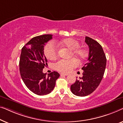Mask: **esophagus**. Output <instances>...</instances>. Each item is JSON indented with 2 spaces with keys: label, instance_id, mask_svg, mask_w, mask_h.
I'll use <instances>...</instances> for the list:
<instances>
[{
  "label": "esophagus",
  "instance_id": "1",
  "mask_svg": "<svg viewBox=\"0 0 123 123\" xmlns=\"http://www.w3.org/2000/svg\"><path fill=\"white\" fill-rule=\"evenodd\" d=\"M60 75H61L67 76V75H68V74H66V73H61V74H60Z\"/></svg>",
  "mask_w": 123,
  "mask_h": 123
}]
</instances>
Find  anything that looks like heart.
Wrapping results in <instances>:
<instances>
[{
	"mask_svg": "<svg viewBox=\"0 0 123 123\" xmlns=\"http://www.w3.org/2000/svg\"><path fill=\"white\" fill-rule=\"evenodd\" d=\"M58 44L63 47L68 48L71 51V56H73L79 61H82L87 56V52L84 48L79 47L78 41L73 38H67L61 41ZM44 55L48 59L54 60L58 56V49L55 43L50 42L45 46L44 49ZM78 65L76 59L70 60H62L55 63V67L57 70L62 72H68Z\"/></svg>",
	"mask_w": 123,
	"mask_h": 123,
	"instance_id": "heart-1",
	"label": "heart"
}]
</instances>
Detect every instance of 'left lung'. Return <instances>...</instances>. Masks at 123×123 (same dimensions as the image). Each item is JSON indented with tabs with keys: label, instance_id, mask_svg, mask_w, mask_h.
Masks as SVG:
<instances>
[{
	"label": "left lung",
	"instance_id": "8db88e82",
	"mask_svg": "<svg viewBox=\"0 0 123 123\" xmlns=\"http://www.w3.org/2000/svg\"><path fill=\"white\" fill-rule=\"evenodd\" d=\"M89 48L88 62L82 68V77L71 86V92L78 96H85L95 90L103 79L106 58L101 45L94 39L85 37Z\"/></svg>",
	"mask_w": 123,
	"mask_h": 123
}]
</instances>
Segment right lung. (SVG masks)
<instances>
[{
    "label": "right lung",
    "mask_w": 123,
    "mask_h": 123,
    "mask_svg": "<svg viewBox=\"0 0 123 123\" xmlns=\"http://www.w3.org/2000/svg\"><path fill=\"white\" fill-rule=\"evenodd\" d=\"M52 38V34L37 36L22 48L19 60L20 76L28 89L38 95L51 92L60 77V74L56 71L48 75L43 72V69L47 65L44 46Z\"/></svg>",
    "instance_id": "1"
}]
</instances>
